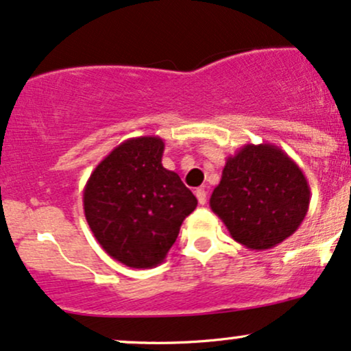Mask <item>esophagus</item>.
I'll return each instance as SVG.
<instances>
[{
  "label": "esophagus",
  "mask_w": 351,
  "mask_h": 351,
  "mask_svg": "<svg viewBox=\"0 0 351 351\" xmlns=\"http://www.w3.org/2000/svg\"><path fill=\"white\" fill-rule=\"evenodd\" d=\"M195 197H197V200H199L200 205H205V202H207V192H205L204 189H197Z\"/></svg>",
  "instance_id": "esophagus-1"
}]
</instances>
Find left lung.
Returning a JSON list of instances; mask_svg holds the SVG:
<instances>
[{
  "mask_svg": "<svg viewBox=\"0 0 351 351\" xmlns=\"http://www.w3.org/2000/svg\"><path fill=\"white\" fill-rule=\"evenodd\" d=\"M311 187L302 169L269 143L245 144L226 158L210 208L234 241L266 251L295 233L307 215Z\"/></svg>",
  "mask_w": 351,
  "mask_h": 351,
  "instance_id": "8db88e82",
  "label": "left lung"
}]
</instances>
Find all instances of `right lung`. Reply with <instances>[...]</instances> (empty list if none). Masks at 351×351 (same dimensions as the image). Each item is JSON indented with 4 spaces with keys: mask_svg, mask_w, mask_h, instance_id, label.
<instances>
[{
    "mask_svg": "<svg viewBox=\"0 0 351 351\" xmlns=\"http://www.w3.org/2000/svg\"><path fill=\"white\" fill-rule=\"evenodd\" d=\"M164 139L139 136L118 144L93 169L84 189V212L93 237L111 258L149 269L164 261L195 195L162 166Z\"/></svg>",
    "mask_w": 351,
    "mask_h": 351,
    "instance_id": "1",
    "label": "right lung"
}]
</instances>
